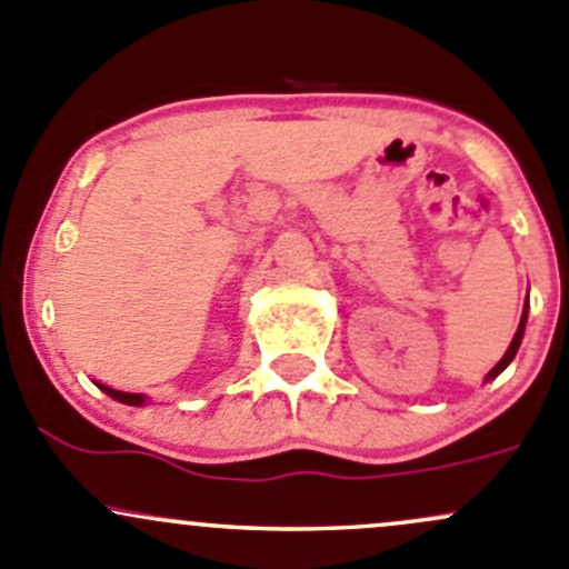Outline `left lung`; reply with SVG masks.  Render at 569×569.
<instances>
[{"label": "left lung", "mask_w": 569, "mask_h": 569, "mask_svg": "<svg viewBox=\"0 0 569 569\" xmlns=\"http://www.w3.org/2000/svg\"><path fill=\"white\" fill-rule=\"evenodd\" d=\"M526 319H529V297H526V308H523V317H520V325H518V332H515V338H512V343H509V349H507V355H503L501 360H498L496 363V369L490 371V375H487V382L490 380H496L498 375H501L503 369H507L509 363H512L515 360V355H518V349H520V341H523V330H526Z\"/></svg>", "instance_id": "left-lung-1"}]
</instances>
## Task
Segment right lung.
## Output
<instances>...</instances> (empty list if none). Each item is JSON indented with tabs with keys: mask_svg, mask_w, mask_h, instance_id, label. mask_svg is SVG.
I'll list each match as a JSON object with an SVG mask.
<instances>
[{
	"mask_svg": "<svg viewBox=\"0 0 569 569\" xmlns=\"http://www.w3.org/2000/svg\"><path fill=\"white\" fill-rule=\"evenodd\" d=\"M99 388H101V391H104L107 396H112L114 401H123V405H134V407L146 405V396H142V393H126V391H114V388H109V386H101V382H99Z\"/></svg>",
	"mask_w": 569,
	"mask_h": 569,
	"instance_id": "add662e5",
	"label": "right lung"
}]
</instances>
